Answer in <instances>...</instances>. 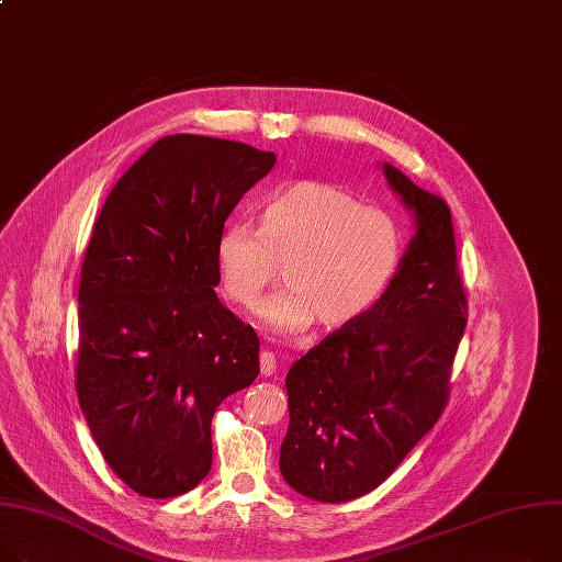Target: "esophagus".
<instances>
[{"mask_svg":"<svg viewBox=\"0 0 562 562\" xmlns=\"http://www.w3.org/2000/svg\"><path fill=\"white\" fill-rule=\"evenodd\" d=\"M259 368H261V375H265V378H271L273 372H276V368H278L276 355H273V352H269V350L261 352V355H259Z\"/></svg>","mask_w":562,"mask_h":562,"instance_id":"1","label":"esophagus"}]
</instances>
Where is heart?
I'll use <instances>...</instances> for the list:
<instances>
[{"label":"heart","mask_w":562,"mask_h":562,"mask_svg":"<svg viewBox=\"0 0 562 562\" xmlns=\"http://www.w3.org/2000/svg\"><path fill=\"white\" fill-rule=\"evenodd\" d=\"M404 250V228L391 212L368 207L339 184L303 180L265 203L259 231L246 221L221 231L216 269L231 301L252 307L282 267L286 286L259 307V318L282 331L314 321L336 329L382 301Z\"/></svg>","instance_id":"b5f03b06"}]
</instances>
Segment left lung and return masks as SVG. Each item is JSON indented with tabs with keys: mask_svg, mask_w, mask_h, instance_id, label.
<instances>
[{
	"mask_svg": "<svg viewBox=\"0 0 562 562\" xmlns=\"http://www.w3.org/2000/svg\"><path fill=\"white\" fill-rule=\"evenodd\" d=\"M384 176L416 218L402 269L375 307L286 375L280 470L293 491L327 504L375 491L438 423L468 325L450 205L389 162Z\"/></svg>",
	"mask_w": 562,
	"mask_h": 562,
	"instance_id": "1",
	"label": "left lung"
}]
</instances>
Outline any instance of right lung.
<instances>
[{"instance_id":"right-lung-1","label":"right lung","mask_w":562,"mask_h":562,"mask_svg":"<svg viewBox=\"0 0 562 562\" xmlns=\"http://www.w3.org/2000/svg\"><path fill=\"white\" fill-rule=\"evenodd\" d=\"M276 154L167 135L108 194L79 284L77 393L94 442L142 497H178L212 468V418L252 384L259 339L218 303L216 239Z\"/></svg>"}]
</instances>
